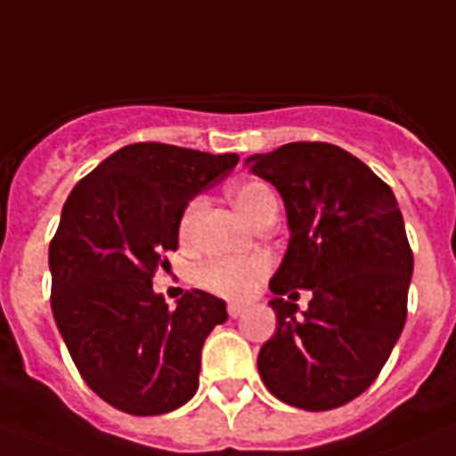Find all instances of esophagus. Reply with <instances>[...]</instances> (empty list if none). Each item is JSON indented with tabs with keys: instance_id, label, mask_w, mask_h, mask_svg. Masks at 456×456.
Instances as JSON below:
<instances>
[{
	"instance_id": "obj_1",
	"label": "esophagus",
	"mask_w": 456,
	"mask_h": 456,
	"mask_svg": "<svg viewBox=\"0 0 456 456\" xmlns=\"http://www.w3.org/2000/svg\"><path fill=\"white\" fill-rule=\"evenodd\" d=\"M227 312H229V316H232V319H239V316L243 314V312H245V305H239V303H229Z\"/></svg>"
}]
</instances>
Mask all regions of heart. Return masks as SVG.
Listing matches in <instances>:
<instances>
[{"label": "heart", "instance_id": "1", "mask_svg": "<svg viewBox=\"0 0 456 456\" xmlns=\"http://www.w3.org/2000/svg\"><path fill=\"white\" fill-rule=\"evenodd\" d=\"M232 201L250 223H255L261 211L275 201V197L264 183L248 181V183H240L232 190ZM201 211H204V201L201 200H195L185 208L179 227L181 239L190 240L197 223H200ZM266 273V256H220V259H213L201 266L200 284L213 291V294L223 296V298L243 300L255 291L256 284L261 282V277Z\"/></svg>", "mask_w": 456, "mask_h": 456}]
</instances>
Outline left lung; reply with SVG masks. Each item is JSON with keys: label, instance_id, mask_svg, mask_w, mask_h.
Listing matches in <instances>:
<instances>
[{"label": "left lung", "instance_id": "obj_1", "mask_svg": "<svg viewBox=\"0 0 456 456\" xmlns=\"http://www.w3.org/2000/svg\"><path fill=\"white\" fill-rule=\"evenodd\" d=\"M245 167L280 192L289 227L261 381L296 409H338L374 383L406 323L413 252L395 192L326 142L255 153ZM291 288L313 291L305 313L281 298Z\"/></svg>", "mask_w": 456, "mask_h": 456}]
</instances>
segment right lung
Segmentation results:
<instances>
[{
  "label": "right lung",
  "instance_id": "right-lung-1",
  "mask_svg": "<svg viewBox=\"0 0 456 456\" xmlns=\"http://www.w3.org/2000/svg\"><path fill=\"white\" fill-rule=\"evenodd\" d=\"M236 165V153L128 144L63 204L47 252L53 314L86 386L114 409L160 415L197 393L201 346L227 305L192 289L169 307L151 277L179 248L190 201Z\"/></svg>",
  "mask_w": 456,
  "mask_h": 456
}]
</instances>
